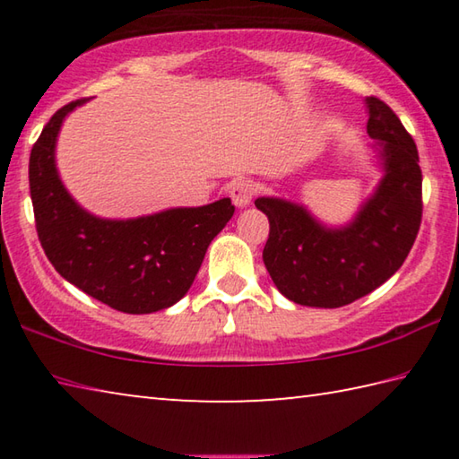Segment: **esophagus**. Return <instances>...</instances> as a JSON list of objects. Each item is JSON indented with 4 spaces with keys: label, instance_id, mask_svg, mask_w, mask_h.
Returning <instances> with one entry per match:
<instances>
[{
    "label": "esophagus",
    "instance_id": "1",
    "mask_svg": "<svg viewBox=\"0 0 459 459\" xmlns=\"http://www.w3.org/2000/svg\"><path fill=\"white\" fill-rule=\"evenodd\" d=\"M253 194H255V184L251 180H240L230 188V198H232V204L237 208H247L251 204L253 200Z\"/></svg>",
    "mask_w": 459,
    "mask_h": 459
}]
</instances>
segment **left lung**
Wrapping results in <instances>:
<instances>
[{
	"label": "left lung",
	"mask_w": 459,
	"mask_h": 459,
	"mask_svg": "<svg viewBox=\"0 0 459 459\" xmlns=\"http://www.w3.org/2000/svg\"><path fill=\"white\" fill-rule=\"evenodd\" d=\"M380 180L351 221L328 224L306 204L261 196L269 219L263 263L279 293L307 307H342L383 285L407 259L421 224V168L415 142L393 108L364 99Z\"/></svg>",
	"instance_id": "8db88e82"
}]
</instances>
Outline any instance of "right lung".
<instances>
[{
  "label": "right lung",
  "instance_id": "1",
  "mask_svg": "<svg viewBox=\"0 0 459 459\" xmlns=\"http://www.w3.org/2000/svg\"><path fill=\"white\" fill-rule=\"evenodd\" d=\"M89 99L52 115L30 153L36 230L54 269L108 307L153 314L178 304L204 261L212 238L235 214L230 198L176 206L135 219H103L66 190L56 166L58 134Z\"/></svg>",
  "mask_w": 459,
  "mask_h": 459
}]
</instances>
